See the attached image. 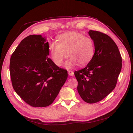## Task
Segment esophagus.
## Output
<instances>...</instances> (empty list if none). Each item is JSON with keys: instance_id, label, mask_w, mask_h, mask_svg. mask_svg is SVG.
Returning a JSON list of instances; mask_svg holds the SVG:
<instances>
[{"instance_id": "obj_1", "label": "esophagus", "mask_w": 133, "mask_h": 133, "mask_svg": "<svg viewBox=\"0 0 133 133\" xmlns=\"http://www.w3.org/2000/svg\"><path fill=\"white\" fill-rule=\"evenodd\" d=\"M68 74L70 76H72L74 75V72L72 70H68Z\"/></svg>"}]
</instances>
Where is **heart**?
Instances as JSON below:
<instances>
[{
    "label": "heart",
    "mask_w": 133,
    "mask_h": 133,
    "mask_svg": "<svg viewBox=\"0 0 133 133\" xmlns=\"http://www.w3.org/2000/svg\"><path fill=\"white\" fill-rule=\"evenodd\" d=\"M48 49L51 60L57 66L63 64L67 55L70 57L65 64L66 68L77 64L85 65L91 60L94 54L92 40L75 31L60 35L58 37L57 44L51 43Z\"/></svg>",
    "instance_id": "b5f03b06"
}]
</instances>
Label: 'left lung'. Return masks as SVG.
<instances>
[{
  "label": "left lung",
  "instance_id": "1",
  "mask_svg": "<svg viewBox=\"0 0 133 133\" xmlns=\"http://www.w3.org/2000/svg\"><path fill=\"white\" fill-rule=\"evenodd\" d=\"M95 53L84 68L75 72L77 91L84 101L95 103L115 88L122 69V57L112 39L101 32L89 30Z\"/></svg>",
  "mask_w": 133,
  "mask_h": 133
}]
</instances>
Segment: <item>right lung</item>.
<instances>
[{"label": "right lung", "instance_id": "right-lung-1", "mask_svg": "<svg viewBox=\"0 0 133 133\" xmlns=\"http://www.w3.org/2000/svg\"><path fill=\"white\" fill-rule=\"evenodd\" d=\"M48 48L45 37L30 35L22 41L10 58L13 88L32 107L50 105L68 78L67 70L48 57Z\"/></svg>", "mask_w": 133, "mask_h": 133}]
</instances>
